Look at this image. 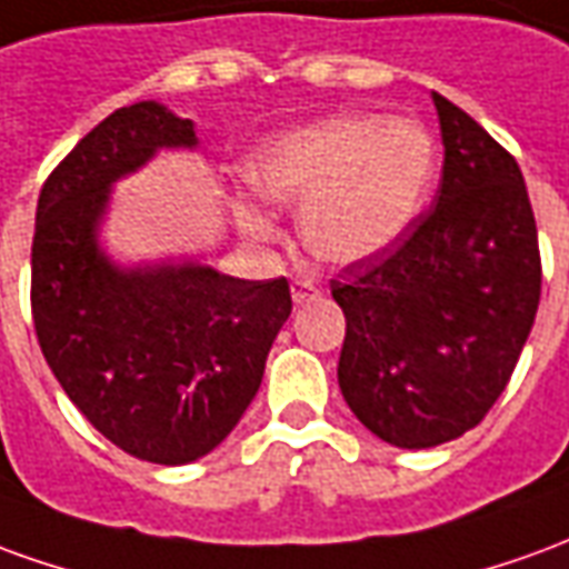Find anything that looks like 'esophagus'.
I'll use <instances>...</instances> for the list:
<instances>
[{
	"instance_id": "esophagus-1",
	"label": "esophagus",
	"mask_w": 569,
	"mask_h": 569,
	"mask_svg": "<svg viewBox=\"0 0 569 569\" xmlns=\"http://www.w3.org/2000/svg\"><path fill=\"white\" fill-rule=\"evenodd\" d=\"M291 297H293V303L303 306L309 303V300H316L318 288L312 284V281H306V278H297V281L291 284Z\"/></svg>"
}]
</instances>
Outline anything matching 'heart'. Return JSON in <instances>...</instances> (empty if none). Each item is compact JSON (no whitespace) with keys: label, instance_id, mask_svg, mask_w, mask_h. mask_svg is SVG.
Here are the masks:
<instances>
[{"label":"heart","instance_id":"b5f03b06","mask_svg":"<svg viewBox=\"0 0 569 569\" xmlns=\"http://www.w3.org/2000/svg\"><path fill=\"white\" fill-rule=\"evenodd\" d=\"M257 196L300 208V239L318 260L365 263L405 239L429 204L438 147L417 119L346 112L269 137L244 162ZM232 217L253 241H276L272 213L248 196Z\"/></svg>","mask_w":569,"mask_h":569}]
</instances>
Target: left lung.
Returning a JSON list of instances; mask_svg holds the SVG:
<instances>
[{
    "label": "left lung",
    "mask_w": 569,
    "mask_h": 569,
    "mask_svg": "<svg viewBox=\"0 0 569 569\" xmlns=\"http://www.w3.org/2000/svg\"><path fill=\"white\" fill-rule=\"evenodd\" d=\"M445 171L405 239L346 266L340 392L386 445L422 450L475 429L533 328L542 266L518 162L432 91Z\"/></svg>",
    "instance_id": "obj_1"
}]
</instances>
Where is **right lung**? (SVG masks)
<instances>
[{"mask_svg":"<svg viewBox=\"0 0 569 569\" xmlns=\"http://www.w3.org/2000/svg\"><path fill=\"white\" fill-rule=\"evenodd\" d=\"M196 124L122 107L72 147L39 192L33 325L48 368L103 438L159 466L211 453L260 389L291 316L288 278L248 281L192 257L122 266L100 244L112 187Z\"/></svg>","mask_w":569,"mask_h":569,"instance_id":"add662e5","label":"right lung"}]
</instances>
